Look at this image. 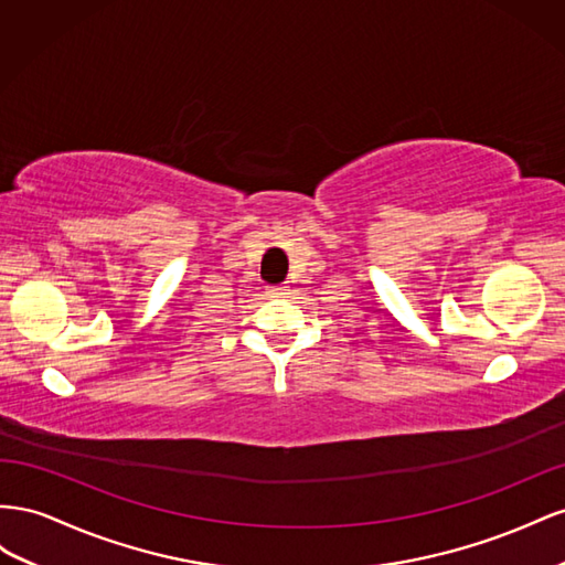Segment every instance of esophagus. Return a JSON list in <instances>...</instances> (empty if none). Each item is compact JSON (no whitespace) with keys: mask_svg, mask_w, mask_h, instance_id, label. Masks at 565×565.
<instances>
[{"mask_svg":"<svg viewBox=\"0 0 565 565\" xmlns=\"http://www.w3.org/2000/svg\"><path fill=\"white\" fill-rule=\"evenodd\" d=\"M269 294H271V296H286V294H288V286H286V284L269 286Z\"/></svg>","mask_w":565,"mask_h":565,"instance_id":"obj_1","label":"esophagus"}]
</instances>
